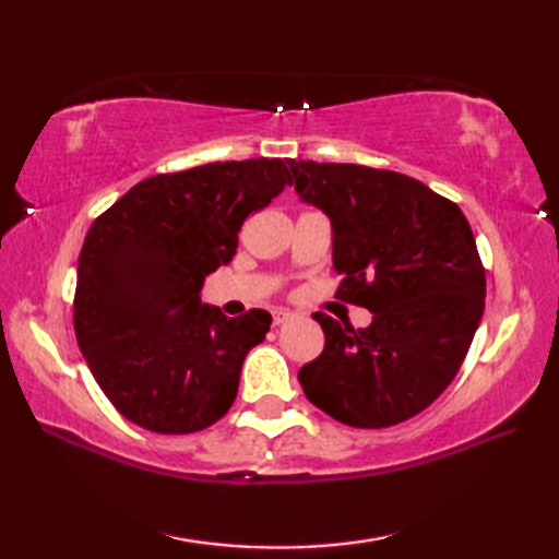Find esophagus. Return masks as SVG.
Here are the masks:
<instances>
[{
  "mask_svg": "<svg viewBox=\"0 0 559 559\" xmlns=\"http://www.w3.org/2000/svg\"><path fill=\"white\" fill-rule=\"evenodd\" d=\"M271 317H273V326H281V324L290 322V319H293L295 314H293V312H288V310H273V312H271Z\"/></svg>",
  "mask_w": 559,
  "mask_h": 559,
  "instance_id": "1",
  "label": "esophagus"
}]
</instances>
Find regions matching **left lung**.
I'll list each match as a JSON object with an SVG mask.
<instances>
[{
    "label": "left lung",
    "mask_w": 559,
    "mask_h": 559,
    "mask_svg": "<svg viewBox=\"0 0 559 559\" xmlns=\"http://www.w3.org/2000/svg\"><path fill=\"white\" fill-rule=\"evenodd\" d=\"M290 170L300 199L331 218L336 298L372 312L367 329L312 314L324 350L298 372L305 396L350 427L408 420L451 384L480 324L485 269L471 225L454 201L394 170Z\"/></svg>",
    "instance_id": "1"
}]
</instances>
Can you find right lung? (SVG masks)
Masks as SVG:
<instances>
[{"mask_svg":"<svg viewBox=\"0 0 559 559\" xmlns=\"http://www.w3.org/2000/svg\"><path fill=\"white\" fill-rule=\"evenodd\" d=\"M290 173L281 158L225 160L153 175L93 221L76 271L74 331L103 394L127 420L189 435L230 411L247 353L271 314L228 319L201 302L249 213Z\"/></svg>","mask_w":559,"mask_h":559,"instance_id":"add662e5","label":"right lung"}]
</instances>
